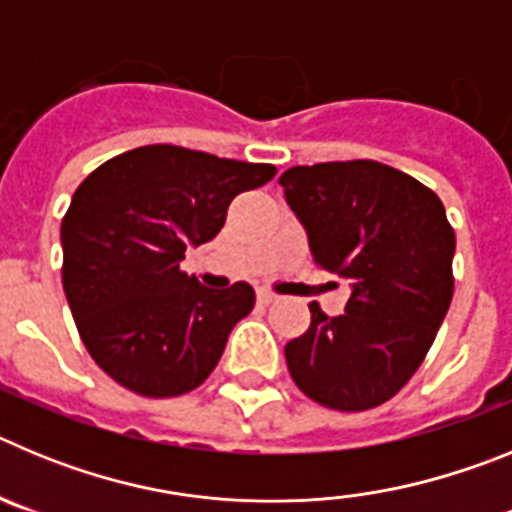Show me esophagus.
I'll return each instance as SVG.
<instances>
[{
  "label": "esophagus",
  "mask_w": 512,
  "mask_h": 512,
  "mask_svg": "<svg viewBox=\"0 0 512 512\" xmlns=\"http://www.w3.org/2000/svg\"><path fill=\"white\" fill-rule=\"evenodd\" d=\"M256 297H259L261 305H269V302L277 300V295H274V292H269V289H259V292H256Z\"/></svg>",
  "instance_id": "obj_1"
}]
</instances>
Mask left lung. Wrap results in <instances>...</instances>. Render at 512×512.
I'll use <instances>...</instances> for the list:
<instances>
[{
	"label": "left lung",
	"instance_id": "1",
	"mask_svg": "<svg viewBox=\"0 0 512 512\" xmlns=\"http://www.w3.org/2000/svg\"><path fill=\"white\" fill-rule=\"evenodd\" d=\"M315 266L351 284L346 312L310 302V328L284 346L302 395L372 410L410 382L454 297L456 235L438 194L379 161L292 166L279 176Z\"/></svg>",
	"mask_w": 512,
	"mask_h": 512
}]
</instances>
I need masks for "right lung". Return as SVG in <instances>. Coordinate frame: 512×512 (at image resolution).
Masks as SVG:
<instances>
[{"instance_id":"add662e5","label":"right lung","mask_w":512,"mask_h":512,"mask_svg":"<svg viewBox=\"0 0 512 512\" xmlns=\"http://www.w3.org/2000/svg\"><path fill=\"white\" fill-rule=\"evenodd\" d=\"M277 166L205 151L140 146L104 161L63 215V292L104 374L143 397L197 390L253 310V287H202L182 271L187 246L212 241L235 194L264 187Z\"/></svg>"}]
</instances>
